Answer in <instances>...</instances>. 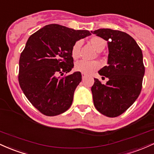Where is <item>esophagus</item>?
<instances>
[{
  "label": "esophagus",
  "mask_w": 154,
  "mask_h": 154,
  "mask_svg": "<svg viewBox=\"0 0 154 154\" xmlns=\"http://www.w3.org/2000/svg\"><path fill=\"white\" fill-rule=\"evenodd\" d=\"M82 79L84 80V79L86 77V74H84V73H82Z\"/></svg>",
  "instance_id": "esophagus-1"
}]
</instances>
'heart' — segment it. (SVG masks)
Returning a JSON list of instances; mask_svg holds the SVG:
<instances>
[{
	"instance_id": "b5f03b06",
	"label": "heart",
	"mask_w": 154,
	"mask_h": 154,
	"mask_svg": "<svg viewBox=\"0 0 154 154\" xmlns=\"http://www.w3.org/2000/svg\"><path fill=\"white\" fill-rule=\"evenodd\" d=\"M91 45L97 51H102L105 46V41L102 38L93 37L90 40ZM82 41H78L74 44L72 47L71 54L74 59L79 57V50L82 46ZM100 68V64L97 61H87V60H80L75 65V70L84 74H91Z\"/></svg>"
}]
</instances>
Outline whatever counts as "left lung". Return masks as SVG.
<instances>
[{
    "label": "left lung",
    "mask_w": 154,
    "mask_h": 154,
    "mask_svg": "<svg viewBox=\"0 0 154 154\" xmlns=\"http://www.w3.org/2000/svg\"><path fill=\"white\" fill-rule=\"evenodd\" d=\"M108 41V65L98 71L108 78L105 84L94 79L91 86L96 109L108 117L125 112L140 95L145 74L142 50L129 34L111 29L91 31Z\"/></svg>",
    "instance_id": "1"
}]
</instances>
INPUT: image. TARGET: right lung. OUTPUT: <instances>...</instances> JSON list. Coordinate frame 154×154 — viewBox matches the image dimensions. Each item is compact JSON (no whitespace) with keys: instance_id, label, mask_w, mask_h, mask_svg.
<instances>
[{"instance_id":"obj_1","label":"right lung","mask_w":154,"mask_h":154,"mask_svg":"<svg viewBox=\"0 0 154 154\" xmlns=\"http://www.w3.org/2000/svg\"><path fill=\"white\" fill-rule=\"evenodd\" d=\"M91 33L51 24L31 35L20 58L19 83L26 97L43 114L54 116L71 106L82 73L73 68L74 44Z\"/></svg>"}]
</instances>
